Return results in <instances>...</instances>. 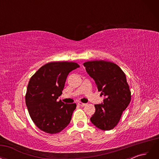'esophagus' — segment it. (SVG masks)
<instances>
[{
    "mask_svg": "<svg viewBox=\"0 0 159 159\" xmlns=\"http://www.w3.org/2000/svg\"><path fill=\"white\" fill-rule=\"evenodd\" d=\"M78 105H80V106H81V107H84V106H85V105H86V103H81V102H79V103H78Z\"/></svg>",
    "mask_w": 159,
    "mask_h": 159,
    "instance_id": "1",
    "label": "esophagus"
}]
</instances>
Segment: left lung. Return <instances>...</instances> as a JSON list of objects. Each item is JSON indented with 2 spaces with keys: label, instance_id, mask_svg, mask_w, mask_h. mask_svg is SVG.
I'll return each mask as SVG.
<instances>
[{
  "label": "left lung",
  "instance_id": "obj_1",
  "mask_svg": "<svg viewBox=\"0 0 159 159\" xmlns=\"http://www.w3.org/2000/svg\"><path fill=\"white\" fill-rule=\"evenodd\" d=\"M86 71L92 78L105 99L95 105V112L90 118L95 127L109 131L117 125L123 111L131 102V93L123 70L113 62L104 60L86 61Z\"/></svg>",
  "mask_w": 159,
  "mask_h": 159
}]
</instances>
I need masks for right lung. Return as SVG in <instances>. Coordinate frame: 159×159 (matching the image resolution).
Returning <instances> with one entry per match:
<instances>
[{"label": "right lung", "instance_id": "add662e5", "mask_svg": "<svg viewBox=\"0 0 159 159\" xmlns=\"http://www.w3.org/2000/svg\"><path fill=\"white\" fill-rule=\"evenodd\" d=\"M79 67L75 62L52 61L31 77L26 104L33 122L42 131L57 133L70 123L76 104L57 102V99L62 93L67 76Z\"/></svg>", "mask_w": 159, "mask_h": 159}]
</instances>
